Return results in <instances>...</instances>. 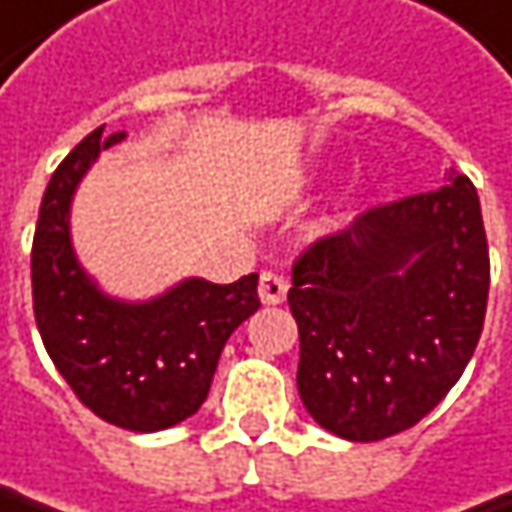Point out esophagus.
<instances>
[{"instance_id": "obj_1", "label": "esophagus", "mask_w": 512, "mask_h": 512, "mask_svg": "<svg viewBox=\"0 0 512 512\" xmlns=\"http://www.w3.org/2000/svg\"><path fill=\"white\" fill-rule=\"evenodd\" d=\"M287 278L278 275V272H263L260 275V284H257V293H260V302L263 304H281L287 299Z\"/></svg>"}]
</instances>
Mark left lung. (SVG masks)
Returning a JSON list of instances; mask_svg holds the SVG:
<instances>
[{"mask_svg":"<svg viewBox=\"0 0 512 512\" xmlns=\"http://www.w3.org/2000/svg\"><path fill=\"white\" fill-rule=\"evenodd\" d=\"M357 213L293 260L299 395L331 434L375 442L422 422L484 331L489 249L466 175Z\"/></svg>","mask_w":512,"mask_h":512,"instance_id":"8db88e82","label":"left lung"}]
</instances>
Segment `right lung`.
Returning a JSON list of instances; mask_svg holds the SVG:
<instances>
[{
	"mask_svg": "<svg viewBox=\"0 0 512 512\" xmlns=\"http://www.w3.org/2000/svg\"><path fill=\"white\" fill-rule=\"evenodd\" d=\"M90 131L55 169L31 243L34 319L78 401L125 431H163L208 398L225 340L257 307V272L234 284L190 278L146 304L102 296L70 246L75 184L125 131Z\"/></svg>",
	"mask_w": 512,
	"mask_h": 512,
	"instance_id": "1",
	"label": "right lung"
}]
</instances>
